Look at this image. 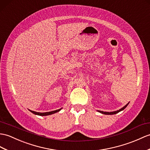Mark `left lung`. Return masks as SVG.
I'll list each match as a JSON object with an SVG mask.
<instances>
[{
    "label": "left lung",
    "instance_id": "left-lung-1",
    "mask_svg": "<svg viewBox=\"0 0 150 150\" xmlns=\"http://www.w3.org/2000/svg\"><path fill=\"white\" fill-rule=\"evenodd\" d=\"M128 104H129V102H128V103L126 105H125L123 107L121 108V109H119V110H116V111H113V112H104V111L98 110H97V111H98V112H100V113L103 114H106V115H112V114H117V113H118V112H121V111L125 109V108H126V107H127V105H128Z\"/></svg>",
    "mask_w": 150,
    "mask_h": 150
}]
</instances>
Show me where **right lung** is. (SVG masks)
Returning a JSON list of instances; mask_svg holds the SVG:
<instances>
[{"label":"right lung","instance_id":"obj_1","mask_svg":"<svg viewBox=\"0 0 150 150\" xmlns=\"http://www.w3.org/2000/svg\"><path fill=\"white\" fill-rule=\"evenodd\" d=\"M62 109V108L57 110H53V111H50V112H35V111H33L31 110H29L31 112L36 114V115H38V116H48V115H51L52 114H54V113H56L58 112L59 111H60Z\"/></svg>","mask_w":150,"mask_h":150}]
</instances>
